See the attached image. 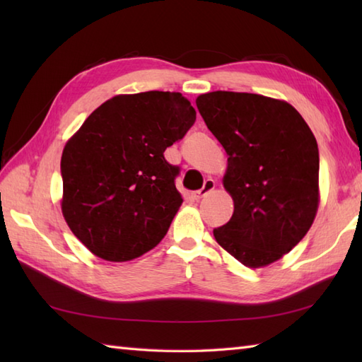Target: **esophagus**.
I'll use <instances>...</instances> for the list:
<instances>
[{
  "label": "esophagus",
  "instance_id": "esophagus-1",
  "mask_svg": "<svg viewBox=\"0 0 362 362\" xmlns=\"http://www.w3.org/2000/svg\"><path fill=\"white\" fill-rule=\"evenodd\" d=\"M214 187H216V182H214L213 179H206L204 182V187L201 189H197L193 193V199H196V201H199V199H202L204 196H206L210 193V191L214 189Z\"/></svg>",
  "mask_w": 362,
  "mask_h": 362
}]
</instances>
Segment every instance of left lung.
I'll use <instances>...</instances> for the list:
<instances>
[{"instance_id": "left-lung-1", "label": "left lung", "mask_w": 362, "mask_h": 362, "mask_svg": "<svg viewBox=\"0 0 362 362\" xmlns=\"http://www.w3.org/2000/svg\"><path fill=\"white\" fill-rule=\"evenodd\" d=\"M196 105L227 152L224 187L235 202L213 235L244 266L271 264L302 241L316 216V138L294 107L272 98L211 91Z\"/></svg>"}]
</instances>
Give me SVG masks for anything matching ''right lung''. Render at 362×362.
I'll return each mask as SVG.
<instances>
[{
    "instance_id": "right-lung-1",
    "label": "right lung",
    "mask_w": 362,
    "mask_h": 362,
    "mask_svg": "<svg viewBox=\"0 0 362 362\" xmlns=\"http://www.w3.org/2000/svg\"><path fill=\"white\" fill-rule=\"evenodd\" d=\"M196 110L175 91L119 95L66 143L62 211L76 238L107 261H129L163 240L182 205L180 168L165 151L187 135Z\"/></svg>"
}]
</instances>
